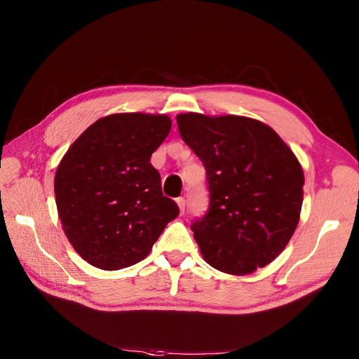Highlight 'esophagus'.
Returning a JSON list of instances; mask_svg holds the SVG:
<instances>
[{
    "instance_id": "esophagus-1",
    "label": "esophagus",
    "mask_w": 359,
    "mask_h": 359,
    "mask_svg": "<svg viewBox=\"0 0 359 359\" xmlns=\"http://www.w3.org/2000/svg\"><path fill=\"white\" fill-rule=\"evenodd\" d=\"M176 202H177V205H179L180 214H184V210H186V199H184V198H177Z\"/></svg>"
}]
</instances>
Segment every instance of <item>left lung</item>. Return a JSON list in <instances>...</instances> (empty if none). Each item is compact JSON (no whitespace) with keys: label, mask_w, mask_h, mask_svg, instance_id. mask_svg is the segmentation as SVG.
Wrapping results in <instances>:
<instances>
[{"label":"left lung","mask_w":359,"mask_h":359,"mask_svg":"<svg viewBox=\"0 0 359 359\" xmlns=\"http://www.w3.org/2000/svg\"><path fill=\"white\" fill-rule=\"evenodd\" d=\"M180 137L206 168L210 210L192 224L208 265L230 275L266 266L291 240L304 172L292 149L260 121L180 113Z\"/></svg>","instance_id":"obj_1"}]
</instances>
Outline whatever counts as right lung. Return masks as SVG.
<instances>
[{
  "instance_id": "add662e5",
  "label": "right lung",
  "mask_w": 359,
  "mask_h": 359,
  "mask_svg": "<svg viewBox=\"0 0 359 359\" xmlns=\"http://www.w3.org/2000/svg\"><path fill=\"white\" fill-rule=\"evenodd\" d=\"M170 128L167 115L113 113L90 125L62 157L53 182L58 217L90 265L103 271L135 265L179 215L149 163Z\"/></svg>"
}]
</instances>
